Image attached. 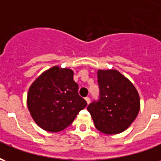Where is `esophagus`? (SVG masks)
<instances>
[{
  "label": "esophagus",
  "mask_w": 161,
  "mask_h": 161,
  "mask_svg": "<svg viewBox=\"0 0 161 161\" xmlns=\"http://www.w3.org/2000/svg\"><path fill=\"white\" fill-rule=\"evenodd\" d=\"M85 101H86V103H87V104H89V103H90V101H91V99H90V97H85Z\"/></svg>",
  "instance_id": "obj_1"
}]
</instances>
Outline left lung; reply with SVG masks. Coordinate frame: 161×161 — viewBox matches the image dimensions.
Wrapping results in <instances>:
<instances>
[{
    "instance_id": "1",
    "label": "left lung",
    "mask_w": 161,
    "mask_h": 161,
    "mask_svg": "<svg viewBox=\"0 0 161 161\" xmlns=\"http://www.w3.org/2000/svg\"><path fill=\"white\" fill-rule=\"evenodd\" d=\"M100 99L87 107L97 129L106 135L125 131L135 121L141 99L131 81L117 70H98Z\"/></svg>"
}]
</instances>
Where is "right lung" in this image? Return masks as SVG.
<instances>
[{"label":"right lung","instance_id":"right-lung-1","mask_svg":"<svg viewBox=\"0 0 161 161\" xmlns=\"http://www.w3.org/2000/svg\"><path fill=\"white\" fill-rule=\"evenodd\" d=\"M73 76L71 69L55 65L40 74L29 87L27 108L35 123L44 130L62 131L87 106L78 95Z\"/></svg>","mask_w":161,"mask_h":161}]
</instances>
